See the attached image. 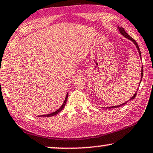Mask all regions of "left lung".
Here are the masks:
<instances>
[{"mask_svg":"<svg viewBox=\"0 0 153 153\" xmlns=\"http://www.w3.org/2000/svg\"><path fill=\"white\" fill-rule=\"evenodd\" d=\"M117 28H118V29H119V31H120V33L122 34V35H123V36H125V38H128V39H129V40H131V41L134 42V45H135L136 47V48H137V50H138V53H139V56H140V58H141V54H140V51L139 47H138V44H137V42H136V40H134V38H132L131 37V36H129V34H128L125 31V29H124V28H123V27H119V26H117ZM140 72H141V73H140V77H141V78H143V66L141 67V71H140ZM141 80H142V78L140 79V80L139 85H140V82H141ZM137 91H138V89H137ZM137 91H136V92L135 94H134L133 97H132L131 98V99H129V100H131V99H134V98L136 97V93H137ZM127 101H126V102H125V103H122V104H120V105H114V106L108 107V108H118V107H120V106H122V105H125V103L127 102Z\"/></svg>","mask_w":153,"mask_h":153,"instance_id":"1","label":"left lung"}]
</instances>
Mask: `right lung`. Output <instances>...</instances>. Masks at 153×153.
Masks as SVG:
<instances>
[{
    "mask_svg": "<svg viewBox=\"0 0 153 153\" xmlns=\"http://www.w3.org/2000/svg\"><path fill=\"white\" fill-rule=\"evenodd\" d=\"M68 93H67V94H66V98H65V100H64V103H63V104L62 105V106H61V107L59 108L58 110H56V111L53 112L52 113L48 114V115H38V117H51V116H54V115H56V114H58L59 113L60 111H62V109L64 108V106H65V105H66V101H67V99H68Z\"/></svg>",
    "mask_w": 153,
    "mask_h": 153,
    "instance_id": "1",
    "label": "right lung"
}]
</instances>
